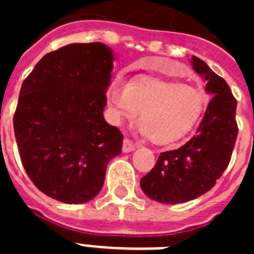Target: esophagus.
<instances>
[{
  "label": "esophagus",
  "mask_w": 254,
  "mask_h": 254,
  "mask_svg": "<svg viewBox=\"0 0 254 254\" xmlns=\"http://www.w3.org/2000/svg\"><path fill=\"white\" fill-rule=\"evenodd\" d=\"M134 149H136V143H134L131 138L126 137L125 140H123V146H122L123 151L131 152V151H133Z\"/></svg>",
  "instance_id": "34e87169"
}]
</instances>
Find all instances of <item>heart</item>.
<instances>
[{
  "label": "heart",
  "mask_w": 254,
  "mask_h": 254,
  "mask_svg": "<svg viewBox=\"0 0 254 254\" xmlns=\"http://www.w3.org/2000/svg\"><path fill=\"white\" fill-rule=\"evenodd\" d=\"M108 99L117 121L134 118L141 112L138 129L159 145L174 142L198 122L206 98L198 89L155 76H138L129 82L116 78Z\"/></svg>",
  "instance_id": "1"
}]
</instances>
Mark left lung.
Returning <instances> with one entry per match:
<instances>
[{
	"mask_svg": "<svg viewBox=\"0 0 254 254\" xmlns=\"http://www.w3.org/2000/svg\"><path fill=\"white\" fill-rule=\"evenodd\" d=\"M192 64L207 82L206 91L214 95L202 122L183 146L161 152L140 182L149 198L167 205L187 202L214 187L230 163L238 136L237 99L229 85L202 60L193 56Z\"/></svg>",
	"mask_w": 254,
	"mask_h": 254,
	"instance_id": "1",
	"label": "left lung"
}]
</instances>
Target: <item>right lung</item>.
I'll use <instances>...</instances> for the list:
<instances>
[{
  "label": "right lung",
  "instance_id": "1",
  "mask_svg": "<svg viewBox=\"0 0 254 254\" xmlns=\"http://www.w3.org/2000/svg\"><path fill=\"white\" fill-rule=\"evenodd\" d=\"M114 56L103 43L47 53L24 80L13 114L21 163L44 194L84 203L99 193L123 134L103 116Z\"/></svg>",
  "mask_w": 254,
  "mask_h": 254
}]
</instances>
